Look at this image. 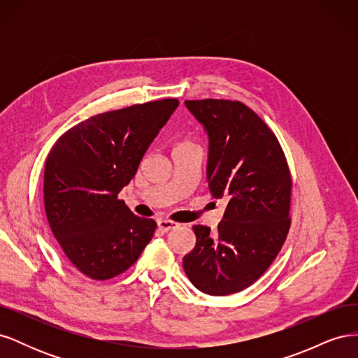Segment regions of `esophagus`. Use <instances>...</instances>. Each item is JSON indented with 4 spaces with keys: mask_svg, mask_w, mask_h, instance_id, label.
<instances>
[{
    "mask_svg": "<svg viewBox=\"0 0 358 358\" xmlns=\"http://www.w3.org/2000/svg\"><path fill=\"white\" fill-rule=\"evenodd\" d=\"M180 224L178 222H173L170 220H159L158 221V229L162 230V231H169V230H173V229H178Z\"/></svg>",
    "mask_w": 358,
    "mask_h": 358,
    "instance_id": "1",
    "label": "esophagus"
}]
</instances>
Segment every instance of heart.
<instances>
[{
    "label": "heart",
    "instance_id": "1",
    "mask_svg": "<svg viewBox=\"0 0 358 358\" xmlns=\"http://www.w3.org/2000/svg\"><path fill=\"white\" fill-rule=\"evenodd\" d=\"M183 145H187V143H183Z\"/></svg>",
    "mask_w": 358,
    "mask_h": 358
}]
</instances>
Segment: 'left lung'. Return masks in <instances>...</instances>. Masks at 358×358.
Returning <instances> with one entry per match:
<instances>
[{
	"label": "left lung",
	"instance_id": "left-lung-1",
	"mask_svg": "<svg viewBox=\"0 0 358 358\" xmlns=\"http://www.w3.org/2000/svg\"><path fill=\"white\" fill-rule=\"evenodd\" d=\"M185 106L208 133L209 191L227 208L218 231L192 227L197 242L183 268L201 292L229 296L252 285L287 239L289 170L272 129L243 103L208 99Z\"/></svg>",
	"mask_w": 358,
	"mask_h": 358
}]
</instances>
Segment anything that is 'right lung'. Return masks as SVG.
Wrapping results in <instances>:
<instances>
[{
  "mask_svg": "<svg viewBox=\"0 0 358 358\" xmlns=\"http://www.w3.org/2000/svg\"><path fill=\"white\" fill-rule=\"evenodd\" d=\"M179 100L134 104L86 119L62 134L45 166V209L64 254L86 276L110 279L131 267L157 229L117 194Z\"/></svg>",
  "mask_w": 358,
  "mask_h": 358,
  "instance_id": "add662e5",
  "label": "right lung"
}]
</instances>
